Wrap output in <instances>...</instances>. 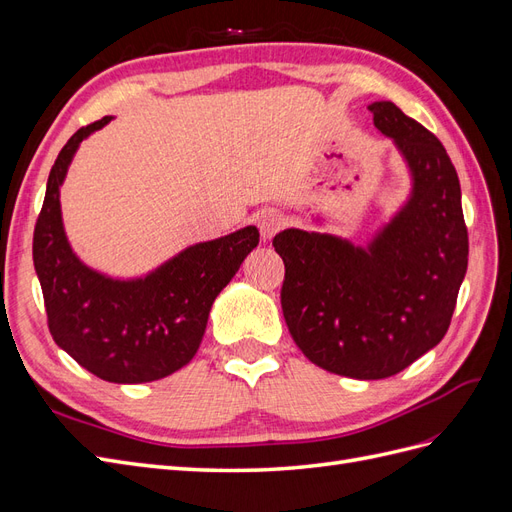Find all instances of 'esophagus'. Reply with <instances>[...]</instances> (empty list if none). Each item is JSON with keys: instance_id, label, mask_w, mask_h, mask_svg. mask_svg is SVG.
<instances>
[{"instance_id": "esophagus-1", "label": "esophagus", "mask_w": 512, "mask_h": 512, "mask_svg": "<svg viewBox=\"0 0 512 512\" xmlns=\"http://www.w3.org/2000/svg\"><path fill=\"white\" fill-rule=\"evenodd\" d=\"M254 220L258 224V230H260L262 239H273L277 232H280L284 228V224H286L284 213L277 211V209H262V211L256 213Z\"/></svg>"}]
</instances>
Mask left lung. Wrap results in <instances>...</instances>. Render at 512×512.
I'll list each match as a JSON object with an SVG mask.
<instances>
[{"label":"left lung","instance_id":"8db88e82","mask_svg":"<svg viewBox=\"0 0 512 512\" xmlns=\"http://www.w3.org/2000/svg\"><path fill=\"white\" fill-rule=\"evenodd\" d=\"M369 111L408 164L404 207L365 247L299 228L273 239L294 344L318 367L356 380L395 376L438 346L468 269L459 177L446 149L393 102Z\"/></svg>","mask_w":512,"mask_h":512}]
</instances>
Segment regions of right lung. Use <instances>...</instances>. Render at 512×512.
<instances>
[{
    "label": "right lung",
    "instance_id": "1",
    "mask_svg": "<svg viewBox=\"0 0 512 512\" xmlns=\"http://www.w3.org/2000/svg\"><path fill=\"white\" fill-rule=\"evenodd\" d=\"M111 119L74 132L59 151L34 230V267L55 344L106 382L141 384L175 374L194 359L215 297L260 235L256 226H245L190 245L132 280L87 267L66 237L59 188L79 145Z\"/></svg>",
    "mask_w": 512,
    "mask_h": 512
}]
</instances>
